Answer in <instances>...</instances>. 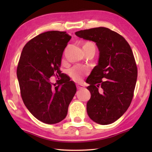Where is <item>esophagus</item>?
Masks as SVG:
<instances>
[{"label": "esophagus", "mask_w": 152, "mask_h": 152, "mask_svg": "<svg viewBox=\"0 0 152 152\" xmlns=\"http://www.w3.org/2000/svg\"><path fill=\"white\" fill-rule=\"evenodd\" d=\"M76 87H77V88H78V90L84 88L83 84H76Z\"/></svg>", "instance_id": "esophagus-1"}]
</instances>
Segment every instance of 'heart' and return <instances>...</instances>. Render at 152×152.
Returning a JSON list of instances; mask_svg holds the SVG:
<instances>
[{"label": "heart", "mask_w": 152, "mask_h": 152, "mask_svg": "<svg viewBox=\"0 0 152 152\" xmlns=\"http://www.w3.org/2000/svg\"><path fill=\"white\" fill-rule=\"evenodd\" d=\"M83 49H85L86 50H95L96 48H95V45L93 43L91 42H87L84 43ZM87 72H88V69L86 67L82 66H75L68 70V74L74 81L78 82L80 80L82 77L85 75V74H86Z\"/></svg>", "instance_id": "heart-1"}]
</instances>
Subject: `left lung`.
<instances>
[{
  "label": "left lung",
  "mask_w": 152,
  "mask_h": 152,
  "mask_svg": "<svg viewBox=\"0 0 152 152\" xmlns=\"http://www.w3.org/2000/svg\"><path fill=\"white\" fill-rule=\"evenodd\" d=\"M76 35L96 43L99 64L86 80L91 97L87 102L89 117L108 125L119 119L132 101L137 68L129 44L122 35L106 27L81 30Z\"/></svg>",
  "instance_id": "obj_1"
}]
</instances>
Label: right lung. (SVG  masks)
Wrapping results in <instances>:
<instances>
[{"label":"right lung","mask_w":152,"mask_h":152,"mask_svg":"<svg viewBox=\"0 0 152 152\" xmlns=\"http://www.w3.org/2000/svg\"><path fill=\"white\" fill-rule=\"evenodd\" d=\"M66 31H50L38 35L24 46L17 69L24 104L36 119L47 124L62 121L76 87L60 70L64 49L71 39ZM60 76L54 88L51 76Z\"/></svg>","instance_id":"right-lung-1"}]
</instances>
